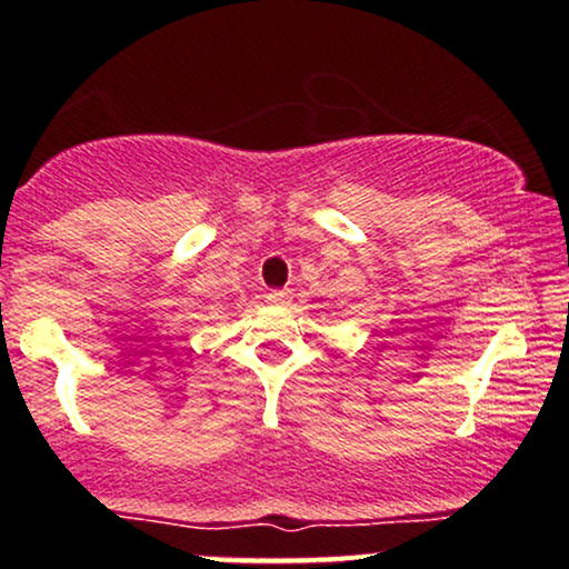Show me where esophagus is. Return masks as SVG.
<instances>
[{"label": "esophagus", "mask_w": 569, "mask_h": 569, "mask_svg": "<svg viewBox=\"0 0 569 569\" xmlns=\"http://www.w3.org/2000/svg\"><path fill=\"white\" fill-rule=\"evenodd\" d=\"M267 302H270V305H289L291 302V291H286V289L270 291V293H267Z\"/></svg>", "instance_id": "esophagus-1"}]
</instances>
